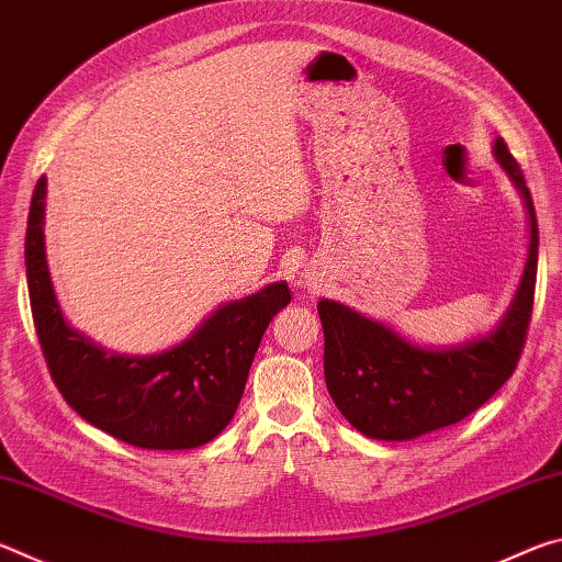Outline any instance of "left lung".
I'll return each instance as SVG.
<instances>
[{
    "instance_id": "8db88e82",
    "label": "left lung",
    "mask_w": 562,
    "mask_h": 562,
    "mask_svg": "<svg viewBox=\"0 0 562 562\" xmlns=\"http://www.w3.org/2000/svg\"><path fill=\"white\" fill-rule=\"evenodd\" d=\"M493 150L530 215L526 270L496 329L461 347L424 349L345 304L331 300L317 304L325 329L329 396L347 422L369 439L408 441L459 424L516 372L536 297L538 221L526 178L506 140L496 138Z\"/></svg>"
}]
</instances>
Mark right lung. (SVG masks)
<instances>
[{"instance_id":"add662e5","label":"right lung","mask_w":562,"mask_h":562,"mask_svg":"<svg viewBox=\"0 0 562 562\" xmlns=\"http://www.w3.org/2000/svg\"><path fill=\"white\" fill-rule=\"evenodd\" d=\"M46 180H36L26 221L32 317L56 389L97 429L138 449L180 451L213 441L235 414L270 319L288 307V282L217 307L186 341L126 357L66 325L44 255Z\"/></svg>"}]
</instances>
